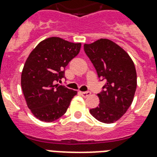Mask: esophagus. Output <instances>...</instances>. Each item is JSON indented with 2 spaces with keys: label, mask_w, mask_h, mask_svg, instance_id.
Returning a JSON list of instances; mask_svg holds the SVG:
<instances>
[{
  "label": "esophagus",
  "mask_w": 157,
  "mask_h": 157,
  "mask_svg": "<svg viewBox=\"0 0 157 157\" xmlns=\"http://www.w3.org/2000/svg\"><path fill=\"white\" fill-rule=\"evenodd\" d=\"M81 95L83 97V98H87L89 96L91 95V92H81Z\"/></svg>",
  "instance_id": "34e87169"
}]
</instances>
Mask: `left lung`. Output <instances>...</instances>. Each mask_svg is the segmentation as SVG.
Returning <instances> with one entry per match:
<instances>
[{
    "label": "left lung",
    "instance_id": "1",
    "mask_svg": "<svg viewBox=\"0 0 157 157\" xmlns=\"http://www.w3.org/2000/svg\"><path fill=\"white\" fill-rule=\"evenodd\" d=\"M84 50L99 78L106 84L98 94L100 103L90 113L105 124L114 123L128 110L134 100L137 75L134 62L124 49L108 39L85 44Z\"/></svg>",
    "mask_w": 157,
    "mask_h": 157
}]
</instances>
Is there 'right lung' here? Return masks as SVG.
Masks as SVG:
<instances>
[{"mask_svg": "<svg viewBox=\"0 0 157 157\" xmlns=\"http://www.w3.org/2000/svg\"><path fill=\"white\" fill-rule=\"evenodd\" d=\"M81 43L51 37L39 43L26 60L21 86L27 105L36 118L53 122L64 115L77 92L55 84L65 77V68L78 55Z\"/></svg>", "mask_w": 157, "mask_h": 157, "instance_id": "1", "label": "right lung"}]
</instances>
